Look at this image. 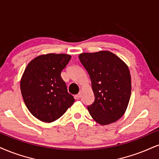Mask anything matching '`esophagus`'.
Listing matches in <instances>:
<instances>
[{
  "mask_svg": "<svg viewBox=\"0 0 159 159\" xmlns=\"http://www.w3.org/2000/svg\"><path fill=\"white\" fill-rule=\"evenodd\" d=\"M80 97H81V93H78V94H76V95L74 96V99H79L80 98Z\"/></svg>",
  "mask_w": 159,
  "mask_h": 159,
  "instance_id": "1",
  "label": "esophagus"
}]
</instances>
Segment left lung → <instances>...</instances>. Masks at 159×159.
Masks as SVG:
<instances>
[{"label":"left lung","mask_w":159,"mask_h":159,"mask_svg":"<svg viewBox=\"0 0 159 159\" xmlns=\"http://www.w3.org/2000/svg\"><path fill=\"white\" fill-rule=\"evenodd\" d=\"M79 58L89 74L95 97L88 106L90 115L102 125L119 120L126 111L131 94L127 66L109 51L82 53Z\"/></svg>","instance_id":"left-lung-1"}]
</instances>
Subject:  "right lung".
Returning <instances> with one entry per match:
<instances>
[{
  "label": "right lung",
  "instance_id": "right-lung-1",
  "mask_svg": "<svg viewBox=\"0 0 159 159\" xmlns=\"http://www.w3.org/2000/svg\"><path fill=\"white\" fill-rule=\"evenodd\" d=\"M70 58L66 54H42L25 68L20 80L21 93L29 112L39 120L56 121L74 102L61 77Z\"/></svg>",
  "mask_w": 159,
  "mask_h": 159
}]
</instances>
